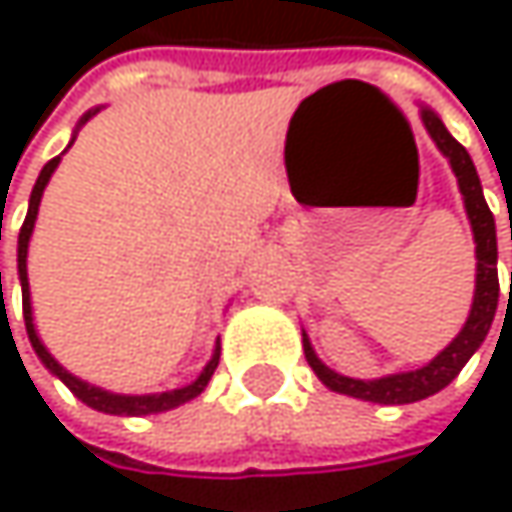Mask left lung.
<instances>
[{"mask_svg": "<svg viewBox=\"0 0 512 512\" xmlns=\"http://www.w3.org/2000/svg\"><path fill=\"white\" fill-rule=\"evenodd\" d=\"M421 121L424 130L430 133V139L436 142V148L445 154L451 162L457 183H460L462 204H465V216L471 222V234H474V257H477V275H474V299H471V311L462 323L460 335L439 353L430 358L424 367L415 370H403V373H388L379 379H353L344 373H335L332 367H326L308 335L302 332V350L311 364V370L317 373V379L338 394L367 400V403H382V406H403V403H418L424 397H433L436 391H442L445 385H451L457 379L465 361L480 350V344L489 335V326L495 320V308H498V240H495V219L492 210L483 198V186L477 177V168L471 162L468 151L460 142L448 133V127L442 124V118L430 109L421 106Z\"/></svg>", "mask_w": 512, "mask_h": 512, "instance_id": "left-lung-1", "label": "left lung"}]
</instances>
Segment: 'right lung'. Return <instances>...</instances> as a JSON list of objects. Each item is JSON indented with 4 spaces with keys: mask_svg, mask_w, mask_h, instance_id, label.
<instances>
[{
    "mask_svg": "<svg viewBox=\"0 0 512 512\" xmlns=\"http://www.w3.org/2000/svg\"><path fill=\"white\" fill-rule=\"evenodd\" d=\"M100 109H103V106H97V109H91V112H85V115L79 118V124H76V130H73V136H70V145H73L76 133L82 130V124H88ZM70 145H67V148H70ZM58 162H61V156H55V159H50V162L41 168V174H38V180H35V189H32V198H29L26 222H23L20 237H17V275H20V287H23V320H26V335H29V341H32V350L38 353V358L44 361V367L50 370L52 376H58V379H61V382H64V385H67V388H70V391H73L85 406H91V409H97V412H106V415H133V418H139V415L168 412V409H177V406H183V403L195 400V397L207 388V382H210L213 370L219 367V353H222L219 341H216L213 356H210V361L204 364V370L198 373V379H195V382H189V385H183V388H171V391H156V394H115V391H106V388H100V385H91V382H85V379L73 376L67 367H61L50 350L44 347V341H41V335H38V329H35L26 257H29V240H32V231H35V219H38V207H41L44 189H47V183H50L52 171L58 168ZM0 296H2V275H0Z\"/></svg>",
    "mask_w": 512,
    "mask_h": 512,
    "instance_id": "1",
    "label": "right lung"
}]
</instances>
